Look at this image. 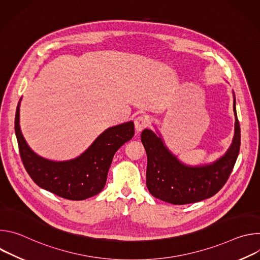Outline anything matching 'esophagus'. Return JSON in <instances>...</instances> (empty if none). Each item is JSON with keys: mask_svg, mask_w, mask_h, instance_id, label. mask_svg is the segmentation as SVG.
Listing matches in <instances>:
<instances>
[{"mask_svg": "<svg viewBox=\"0 0 260 260\" xmlns=\"http://www.w3.org/2000/svg\"><path fill=\"white\" fill-rule=\"evenodd\" d=\"M148 125V120L145 116L141 115L135 119V127L138 133L142 132Z\"/></svg>", "mask_w": 260, "mask_h": 260, "instance_id": "esophagus-1", "label": "esophagus"}]
</instances>
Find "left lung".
Listing matches in <instances>:
<instances>
[{
  "label": "left lung",
  "instance_id": "8db88e82",
  "mask_svg": "<svg viewBox=\"0 0 260 260\" xmlns=\"http://www.w3.org/2000/svg\"><path fill=\"white\" fill-rule=\"evenodd\" d=\"M234 94L235 133L226 152L208 165L189 166L182 162L167 147L160 133L144 129L141 141L147 153L146 185L156 199L173 205H186L216 194L228 181L237 161L241 129Z\"/></svg>",
  "mask_w": 260,
  "mask_h": 260
}]
</instances>
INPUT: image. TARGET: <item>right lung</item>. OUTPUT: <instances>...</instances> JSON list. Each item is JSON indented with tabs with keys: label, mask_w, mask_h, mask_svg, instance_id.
Returning <instances> with one entry per match:
<instances>
[{
	"label": "right lung",
	"mask_w": 260,
	"mask_h": 260,
	"mask_svg": "<svg viewBox=\"0 0 260 260\" xmlns=\"http://www.w3.org/2000/svg\"><path fill=\"white\" fill-rule=\"evenodd\" d=\"M18 103L15 134L23 166L32 181L41 188L71 201H83L103 190L113 156L135 135L134 121L104 131L79 156L62 161L44 158L34 152L22 136Z\"/></svg>",
	"instance_id": "obj_1"
}]
</instances>
